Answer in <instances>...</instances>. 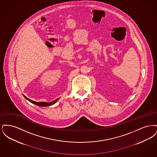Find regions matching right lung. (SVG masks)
Instances as JSON below:
<instances>
[{
    "instance_id": "obj_1",
    "label": "right lung",
    "mask_w": 157,
    "mask_h": 157,
    "mask_svg": "<svg viewBox=\"0 0 157 157\" xmlns=\"http://www.w3.org/2000/svg\"><path fill=\"white\" fill-rule=\"evenodd\" d=\"M23 97L25 98V99H26L27 100H28L31 103H32V104H33L39 106H49L55 104L57 102V101L59 99V98H58V99H55V101H53L52 102H35V101H33L30 100L29 98L26 97L25 95H23Z\"/></svg>"
}]
</instances>
